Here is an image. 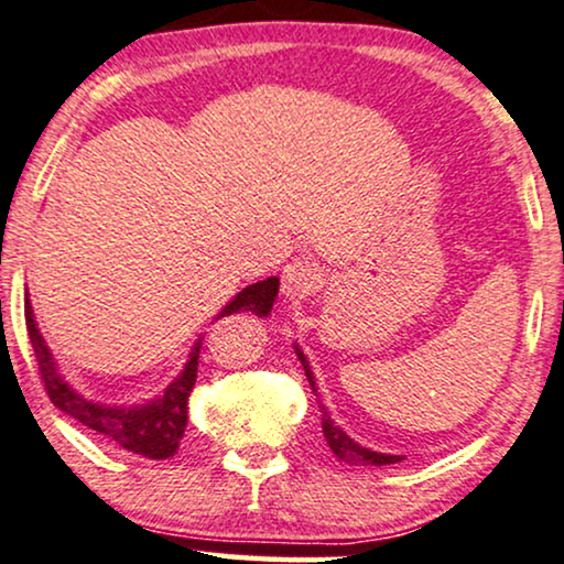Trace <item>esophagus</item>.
<instances>
[{
	"mask_svg": "<svg viewBox=\"0 0 564 564\" xmlns=\"http://www.w3.org/2000/svg\"><path fill=\"white\" fill-rule=\"evenodd\" d=\"M322 283V270L310 260H296L283 270V296L304 299L314 294Z\"/></svg>",
	"mask_w": 564,
	"mask_h": 564,
	"instance_id": "34e87169",
	"label": "esophagus"
}]
</instances>
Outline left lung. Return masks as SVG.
<instances>
[{
	"label": "left lung",
	"mask_w": 564,
	"mask_h": 564,
	"mask_svg": "<svg viewBox=\"0 0 564 564\" xmlns=\"http://www.w3.org/2000/svg\"><path fill=\"white\" fill-rule=\"evenodd\" d=\"M299 360H302L304 371H306V379H310V387L312 392H317V381H314V373H312V366L306 356L302 352L299 345H294ZM322 412V433H325L329 448H333V454L337 459L345 462V464H352V467H384V464H397L402 462V456H392V454H379V452H371V448L356 444V441L350 438L348 433L343 431L340 425H335V420L329 417V412L325 410V404L319 408Z\"/></svg>",
	"instance_id": "obj_1"
}]
</instances>
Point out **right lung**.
Masks as SVG:
<instances>
[{"instance_id":"obj_1","label":"right lung","mask_w":564,"mask_h":564,"mask_svg":"<svg viewBox=\"0 0 564 564\" xmlns=\"http://www.w3.org/2000/svg\"><path fill=\"white\" fill-rule=\"evenodd\" d=\"M278 296V278H265V281L252 283L239 291L224 310L216 314V319L227 317V314L252 312L254 317H268L273 310V302ZM25 325L30 343H33L37 369H41V379L46 384V392L51 402L58 410L79 420L89 431L100 433L110 444H116L126 452L141 454L147 459H170L177 452L180 441H183L185 425H187V397L193 392L195 377H198V358H200V340L198 337L187 356V364L180 371V377L170 381V387L154 400L144 404H102L95 400L82 397L69 381L58 371L54 352L48 350L46 340H43L41 329L35 325L33 306H30L28 291H25Z\"/></svg>"}]
</instances>
